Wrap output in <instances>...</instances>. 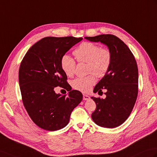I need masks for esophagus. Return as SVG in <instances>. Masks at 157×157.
Returning a JSON list of instances; mask_svg holds the SVG:
<instances>
[{
  "label": "esophagus",
  "mask_w": 157,
  "mask_h": 157,
  "mask_svg": "<svg viewBox=\"0 0 157 157\" xmlns=\"http://www.w3.org/2000/svg\"><path fill=\"white\" fill-rule=\"evenodd\" d=\"M90 96L86 95V94H83V100H88L90 99Z\"/></svg>",
  "instance_id": "34e87169"
}]
</instances>
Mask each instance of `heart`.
I'll return each mask as SVG.
<instances>
[{
    "label": "heart",
    "instance_id": "obj_1",
    "mask_svg": "<svg viewBox=\"0 0 157 157\" xmlns=\"http://www.w3.org/2000/svg\"><path fill=\"white\" fill-rule=\"evenodd\" d=\"M73 53L79 63H87V72L93 74L86 77L76 78L73 81V87L82 92H89L96 83V78L93 74L98 78H102L110 70L112 59V53L108 49L101 48L100 45L92 42L82 43ZM60 65L66 75L72 76L74 74L75 62L68 55L61 57Z\"/></svg>",
    "mask_w": 157,
    "mask_h": 157
}]
</instances>
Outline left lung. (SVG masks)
<instances>
[{
    "label": "left lung",
    "instance_id": "obj_1",
    "mask_svg": "<svg viewBox=\"0 0 157 157\" xmlns=\"http://www.w3.org/2000/svg\"><path fill=\"white\" fill-rule=\"evenodd\" d=\"M85 39L106 45L112 53L110 70L94 89L95 93L105 89L106 98L92 97L96 104L92 118L98 126L115 128L126 121L136 102L138 91L136 59L128 46L115 35H100Z\"/></svg>",
    "mask_w": 157,
    "mask_h": 157
}]
</instances>
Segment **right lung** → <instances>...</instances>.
Instances as JSON below:
<instances>
[{
  "instance_id": "right-lung-1",
  "label": "right lung",
  "mask_w": 157,
  "mask_h": 157,
  "mask_svg": "<svg viewBox=\"0 0 157 157\" xmlns=\"http://www.w3.org/2000/svg\"><path fill=\"white\" fill-rule=\"evenodd\" d=\"M82 39L71 36L44 37L28 50L21 61L19 81L22 101L31 120L42 129L55 131L64 128L83 99L78 90H71L67 96L54 90L57 86L70 87L60 60Z\"/></svg>"
}]
</instances>
